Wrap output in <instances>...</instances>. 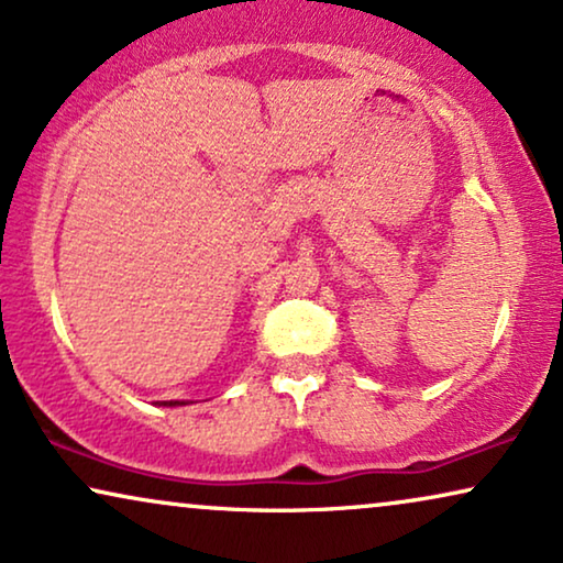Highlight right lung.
Masks as SVG:
<instances>
[{"mask_svg": "<svg viewBox=\"0 0 563 563\" xmlns=\"http://www.w3.org/2000/svg\"><path fill=\"white\" fill-rule=\"evenodd\" d=\"M172 405H176V402H172Z\"/></svg>", "mask_w": 563, "mask_h": 563, "instance_id": "obj_1", "label": "right lung"}]
</instances>
